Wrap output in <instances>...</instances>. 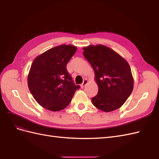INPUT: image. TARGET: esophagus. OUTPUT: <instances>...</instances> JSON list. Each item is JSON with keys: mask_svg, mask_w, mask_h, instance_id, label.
Wrapping results in <instances>:
<instances>
[{"mask_svg": "<svg viewBox=\"0 0 159 159\" xmlns=\"http://www.w3.org/2000/svg\"><path fill=\"white\" fill-rule=\"evenodd\" d=\"M87 83H88V80L87 79H84V80H83V83L81 84V85H80V87H81V88H84V86L86 85V84H87Z\"/></svg>", "mask_w": 159, "mask_h": 159, "instance_id": "1", "label": "esophagus"}]
</instances>
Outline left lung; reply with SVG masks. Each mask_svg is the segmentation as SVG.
Listing matches in <instances>:
<instances>
[{
	"mask_svg": "<svg viewBox=\"0 0 159 159\" xmlns=\"http://www.w3.org/2000/svg\"><path fill=\"white\" fill-rule=\"evenodd\" d=\"M83 55L95 72L98 93L91 99L97 108L108 112L124 104L134 89V78L127 60L103 45L83 47Z\"/></svg>",
	"mask_w": 159,
	"mask_h": 159,
	"instance_id": "obj_1",
	"label": "left lung"
}]
</instances>
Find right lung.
I'll use <instances>...</instances> for the list:
<instances>
[{
  "instance_id": "add662e5",
  "label": "right lung",
  "mask_w": 159,
  "mask_h": 159,
  "mask_svg": "<svg viewBox=\"0 0 159 159\" xmlns=\"http://www.w3.org/2000/svg\"><path fill=\"white\" fill-rule=\"evenodd\" d=\"M77 47L61 45L38 55L31 65L28 75V86L39 105L51 111L64 109L75 91L80 89L69 75L66 65Z\"/></svg>"
}]
</instances>
